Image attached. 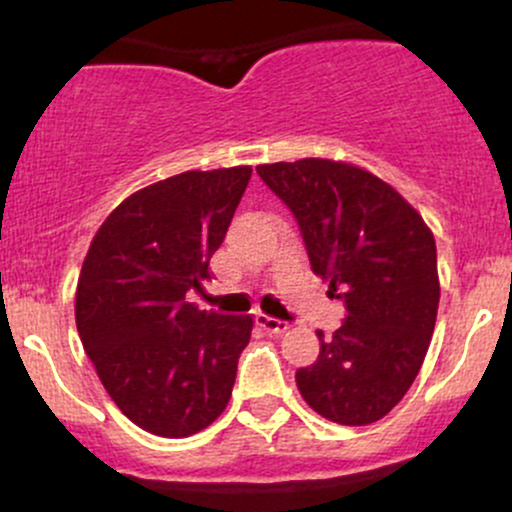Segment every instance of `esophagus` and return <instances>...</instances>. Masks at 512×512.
I'll use <instances>...</instances> for the list:
<instances>
[{
    "instance_id": "1",
    "label": "esophagus",
    "mask_w": 512,
    "mask_h": 512,
    "mask_svg": "<svg viewBox=\"0 0 512 512\" xmlns=\"http://www.w3.org/2000/svg\"><path fill=\"white\" fill-rule=\"evenodd\" d=\"M255 322L262 327L264 332H269V334H284L286 330H289V322L276 320V317H269V315H264V313H257L255 315Z\"/></svg>"
}]
</instances>
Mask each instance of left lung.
<instances>
[{
  "label": "left lung",
  "instance_id": "8db88e82",
  "mask_svg": "<svg viewBox=\"0 0 512 512\" xmlns=\"http://www.w3.org/2000/svg\"><path fill=\"white\" fill-rule=\"evenodd\" d=\"M298 221L310 267L346 308L296 370L310 409L342 426L383 419L419 375L436 327V240L416 209L368 170L327 158L257 166Z\"/></svg>",
  "mask_w": 512,
  "mask_h": 512
}]
</instances>
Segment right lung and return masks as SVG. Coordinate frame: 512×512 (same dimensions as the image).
I'll list each match as a JSON object with an SVG mask.
<instances>
[{
	"label": "right lung",
	"mask_w": 512,
	"mask_h": 512,
	"mask_svg": "<svg viewBox=\"0 0 512 512\" xmlns=\"http://www.w3.org/2000/svg\"><path fill=\"white\" fill-rule=\"evenodd\" d=\"M250 166L187 170L134 192L98 228L76 284V330L113 402L163 438L207 428L231 399L250 315L185 301L202 291Z\"/></svg>",
	"instance_id": "add662e5"
}]
</instances>
